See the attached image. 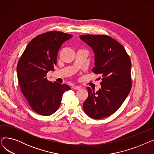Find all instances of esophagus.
I'll return each mask as SVG.
<instances>
[{
	"instance_id": "1",
	"label": "esophagus",
	"mask_w": 154,
	"mask_h": 154,
	"mask_svg": "<svg viewBox=\"0 0 154 154\" xmlns=\"http://www.w3.org/2000/svg\"><path fill=\"white\" fill-rule=\"evenodd\" d=\"M73 88L75 90H80V89H81V87H80V86H78V85H75L73 87Z\"/></svg>"
}]
</instances>
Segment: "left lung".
I'll list each match as a JSON object with an SVG mask.
<instances>
[{
	"label": "left lung",
	"instance_id": "left-lung-1",
	"mask_svg": "<svg viewBox=\"0 0 154 154\" xmlns=\"http://www.w3.org/2000/svg\"><path fill=\"white\" fill-rule=\"evenodd\" d=\"M79 37L93 49L92 72L102 79L97 92L87 87L88 96L84 110L94 119L109 117L120 108L131 90V59L124 47L108 35L87 34Z\"/></svg>",
	"mask_w": 154,
	"mask_h": 154
}]
</instances>
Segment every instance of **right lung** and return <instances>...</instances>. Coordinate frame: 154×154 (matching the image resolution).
Here are the masks:
<instances>
[{
    "label": "right lung",
    "mask_w": 154,
    "mask_h": 154,
    "mask_svg": "<svg viewBox=\"0 0 154 154\" xmlns=\"http://www.w3.org/2000/svg\"><path fill=\"white\" fill-rule=\"evenodd\" d=\"M72 37L59 31L40 34L27 45L18 62L17 78L22 93L37 114L48 116L58 110L63 93L70 89L66 84L48 81L46 75L54 70L59 48Z\"/></svg>",
    "instance_id": "obj_1"
}]
</instances>
